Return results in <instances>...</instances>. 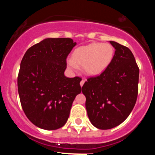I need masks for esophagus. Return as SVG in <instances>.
Masks as SVG:
<instances>
[{"mask_svg": "<svg viewBox=\"0 0 155 155\" xmlns=\"http://www.w3.org/2000/svg\"><path fill=\"white\" fill-rule=\"evenodd\" d=\"M84 82H85V81L84 79H82L81 81V82H80V85H81V87H82L83 85H84Z\"/></svg>", "mask_w": 155, "mask_h": 155, "instance_id": "obj_1", "label": "esophagus"}]
</instances>
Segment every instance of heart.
Returning a JSON list of instances; mask_svg holds the SVG:
<instances>
[{"instance_id":"obj_1","label":"heart","mask_w":155,"mask_h":155,"mask_svg":"<svg viewBox=\"0 0 155 155\" xmlns=\"http://www.w3.org/2000/svg\"><path fill=\"white\" fill-rule=\"evenodd\" d=\"M114 50L111 44L91 43L76 48L66 63L68 68L76 71L83 66L84 74L89 76H97L102 74L111 63Z\"/></svg>"}]
</instances>
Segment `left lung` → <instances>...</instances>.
<instances>
[{
  "instance_id": "8db88e82",
  "label": "left lung",
  "mask_w": 155,
  "mask_h": 155,
  "mask_svg": "<svg viewBox=\"0 0 155 155\" xmlns=\"http://www.w3.org/2000/svg\"><path fill=\"white\" fill-rule=\"evenodd\" d=\"M109 42L115 49L111 63L82 87L87 116L92 125L101 130L117 127L127 118L138 90L139 69L132 51L117 42Z\"/></svg>"
}]
</instances>
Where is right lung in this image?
Instances as JSON below:
<instances>
[{
	"instance_id": "right-lung-1",
	"label": "right lung",
	"mask_w": 155,
	"mask_h": 155,
	"mask_svg": "<svg viewBox=\"0 0 155 155\" xmlns=\"http://www.w3.org/2000/svg\"><path fill=\"white\" fill-rule=\"evenodd\" d=\"M76 45L71 38H45L29 48L21 61L17 78L21 105L28 120L39 128L63 127L81 92V78L64 75L67 56Z\"/></svg>"
}]
</instances>
